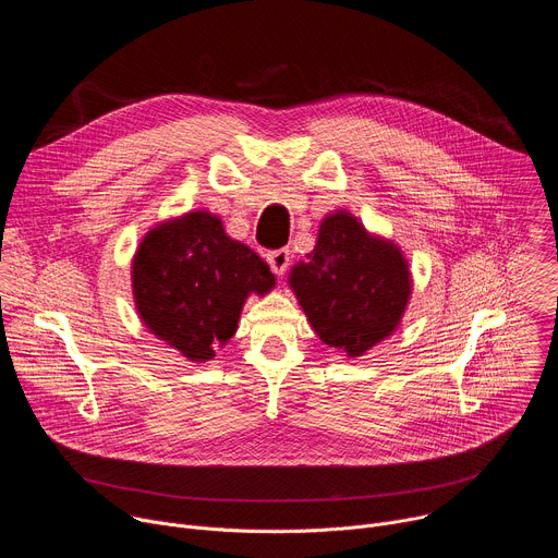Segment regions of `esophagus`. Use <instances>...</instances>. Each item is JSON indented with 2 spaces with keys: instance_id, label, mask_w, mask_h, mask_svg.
Returning a JSON list of instances; mask_svg holds the SVG:
<instances>
[{
  "instance_id": "obj_1",
  "label": "esophagus",
  "mask_w": 558,
  "mask_h": 558,
  "mask_svg": "<svg viewBox=\"0 0 558 558\" xmlns=\"http://www.w3.org/2000/svg\"><path fill=\"white\" fill-rule=\"evenodd\" d=\"M289 250H274L267 254V263L276 276H282L289 267Z\"/></svg>"
}]
</instances>
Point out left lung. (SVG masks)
Segmentation results:
<instances>
[{"mask_svg":"<svg viewBox=\"0 0 558 558\" xmlns=\"http://www.w3.org/2000/svg\"><path fill=\"white\" fill-rule=\"evenodd\" d=\"M291 287L320 340L357 357L400 325L411 274L392 243L336 211L323 220L308 263L293 267Z\"/></svg>","mask_w":558,"mask_h":558,"instance_id":"left-lung-1","label":"left lung"}]
</instances>
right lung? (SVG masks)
Listing matches in <instances>:
<instances>
[{
	"label": "right lung",
	"mask_w": 558,
	"mask_h": 558,
	"mask_svg": "<svg viewBox=\"0 0 558 558\" xmlns=\"http://www.w3.org/2000/svg\"><path fill=\"white\" fill-rule=\"evenodd\" d=\"M274 274L256 252L231 241L220 218L192 211L151 229L132 263L141 320L192 362H207L233 333L250 293Z\"/></svg>",
	"instance_id": "1"
}]
</instances>
